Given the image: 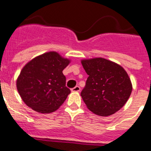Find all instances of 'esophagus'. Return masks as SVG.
Segmentation results:
<instances>
[{
  "mask_svg": "<svg viewBox=\"0 0 151 151\" xmlns=\"http://www.w3.org/2000/svg\"><path fill=\"white\" fill-rule=\"evenodd\" d=\"M80 91H81V88L79 86H76L71 89L72 92H79Z\"/></svg>",
  "mask_w": 151,
  "mask_h": 151,
  "instance_id": "esophagus-1",
  "label": "esophagus"
}]
</instances>
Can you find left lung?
<instances>
[{
	"label": "left lung",
	"mask_w": 151,
	"mask_h": 151,
	"mask_svg": "<svg viewBox=\"0 0 151 151\" xmlns=\"http://www.w3.org/2000/svg\"><path fill=\"white\" fill-rule=\"evenodd\" d=\"M88 78L81 95L87 108L98 116L116 113L132 92L128 73L118 63L101 57L82 60Z\"/></svg>",
	"instance_id": "8db88e82"
}]
</instances>
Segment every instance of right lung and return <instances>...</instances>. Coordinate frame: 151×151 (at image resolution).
<instances>
[{"label": "right lung", "instance_id": "1", "mask_svg": "<svg viewBox=\"0 0 151 151\" xmlns=\"http://www.w3.org/2000/svg\"><path fill=\"white\" fill-rule=\"evenodd\" d=\"M70 63L69 59L50 51L24 65L16 86L25 105L40 113H51L58 109L70 93L63 73Z\"/></svg>", "mask_w": 151, "mask_h": 151}]
</instances>
